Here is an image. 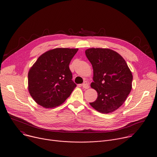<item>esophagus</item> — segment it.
<instances>
[{
    "instance_id": "1",
    "label": "esophagus",
    "mask_w": 157,
    "mask_h": 157,
    "mask_svg": "<svg viewBox=\"0 0 157 157\" xmlns=\"http://www.w3.org/2000/svg\"><path fill=\"white\" fill-rule=\"evenodd\" d=\"M82 86L83 88H85V89H88L90 88V86H89V85H88V84L87 83V82H84L82 85Z\"/></svg>"
}]
</instances>
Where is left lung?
I'll return each instance as SVG.
<instances>
[{
  "label": "left lung",
  "instance_id": "1",
  "mask_svg": "<svg viewBox=\"0 0 157 157\" xmlns=\"http://www.w3.org/2000/svg\"><path fill=\"white\" fill-rule=\"evenodd\" d=\"M85 55L93 68L91 86L98 93L97 100L90 102V105L104 114L116 110L132 90L133 76L126 61L109 48H88Z\"/></svg>",
  "mask_w": 157,
  "mask_h": 157
}]
</instances>
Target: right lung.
<instances>
[{
    "label": "right lung",
    "instance_id": "1",
    "mask_svg": "<svg viewBox=\"0 0 157 157\" xmlns=\"http://www.w3.org/2000/svg\"><path fill=\"white\" fill-rule=\"evenodd\" d=\"M78 48H56L40 56L28 74V91L37 104L54 108L71 95L76 83L69 65Z\"/></svg>",
    "mask_w": 157,
    "mask_h": 157
}]
</instances>
